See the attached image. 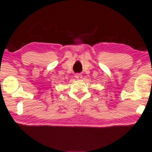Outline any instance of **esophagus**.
<instances>
[{"label": "esophagus", "instance_id": "obj_1", "mask_svg": "<svg viewBox=\"0 0 152 152\" xmlns=\"http://www.w3.org/2000/svg\"><path fill=\"white\" fill-rule=\"evenodd\" d=\"M75 77H76V79L81 80L82 78V75L80 74H76V75H75Z\"/></svg>", "mask_w": 152, "mask_h": 152}]
</instances>
